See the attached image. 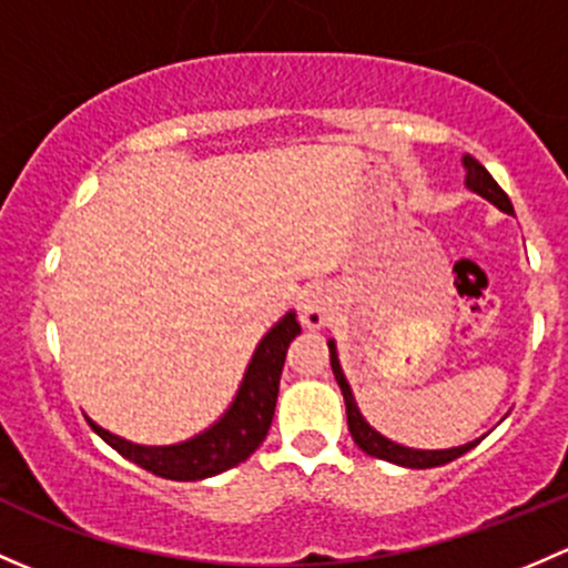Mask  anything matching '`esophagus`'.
Instances as JSON below:
<instances>
[{
  "mask_svg": "<svg viewBox=\"0 0 568 568\" xmlns=\"http://www.w3.org/2000/svg\"><path fill=\"white\" fill-rule=\"evenodd\" d=\"M329 321V302L321 291H307L302 302V324L310 329H321Z\"/></svg>",
  "mask_w": 568,
  "mask_h": 568,
  "instance_id": "34e87169",
  "label": "esophagus"
}]
</instances>
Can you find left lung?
I'll return each mask as SVG.
<instances>
[{"label": "left lung", "mask_w": 568, "mask_h": 568, "mask_svg": "<svg viewBox=\"0 0 568 568\" xmlns=\"http://www.w3.org/2000/svg\"><path fill=\"white\" fill-rule=\"evenodd\" d=\"M463 163H465V171H468V174H465V184H468L474 193H479L481 199L489 201V204L498 206L500 212L515 214V206H511L509 195H506L504 190L498 187V182L489 176V171L479 163V160H474V158H468V154H465ZM329 362H332V369H334V378H337L339 389H343V397H345V414H348L351 438H354V444L359 446L362 452H367L369 457L389 459V463L405 465V468H435V465L452 463V459H457L459 455H465V452L474 449V446L479 444V440H470V444H465V446H455V449H440V452L408 449V446L394 444V440L384 438L381 433H375V429L362 419L359 408H356L354 394H351L348 381H345V375H343V367H339V362H337V348H334V339H329Z\"/></svg>", "instance_id": "left-lung-1"}]
</instances>
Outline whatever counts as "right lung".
<instances>
[{
  "label": "right lung",
  "instance_id": "1",
  "mask_svg": "<svg viewBox=\"0 0 568 568\" xmlns=\"http://www.w3.org/2000/svg\"><path fill=\"white\" fill-rule=\"evenodd\" d=\"M302 332L300 321L294 313L285 315L283 321L266 332L261 345L250 359L247 373H244L242 386H239L236 399L225 410L223 419L212 425L206 433L184 440L174 446H139L130 440L111 435L109 429L98 427L92 419L89 427L111 446L119 455L128 457L130 463L141 465L143 470L163 479L174 481H195L206 476H217L223 470L244 463L261 444H264L268 427H272L274 405H277L280 375H283L285 354L294 343L296 334Z\"/></svg>",
  "mask_w": 568,
  "mask_h": 568
}]
</instances>
